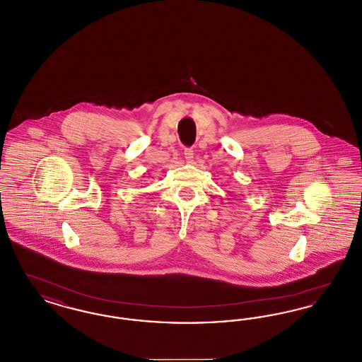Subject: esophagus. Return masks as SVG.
Wrapping results in <instances>:
<instances>
[{
  "instance_id": "obj_1",
  "label": "esophagus",
  "mask_w": 362,
  "mask_h": 362,
  "mask_svg": "<svg viewBox=\"0 0 362 362\" xmlns=\"http://www.w3.org/2000/svg\"><path fill=\"white\" fill-rule=\"evenodd\" d=\"M185 159H186L188 164H191L194 161V151L191 148H186L185 149Z\"/></svg>"
}]
</instances>
